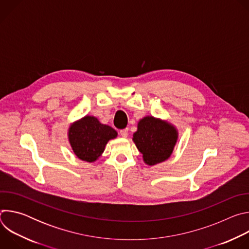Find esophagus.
Here are the masks:
<instances>
[{
    "mask_svg": "<svg viewBox=\"0 0 249 249\" xmlns=\"http://www.w3.org/2000/svg\"><path fill=\"white\" fill-rule=\"evenodd\" d=\"M119 134H120V136H121V137L126 138V137L128 136V129L126 128V129H122V130H120V131H119Z\"/></svg>",
    "mask_w": 249,
    "mask_h": 249,
    "instance_id": "1",
    "label": "esophagus"
}]
</instances>
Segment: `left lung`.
<instances>
[{
  "label": "left lung",
  "mask_w": 249,
  "mask_h": 249,
  "mask_svg": "<svg viewBox=\"0 0 249 249\" xmlns=\"http://www.w3.org/2000/svg\"><path fill=\"white\" fill-rule=\"evenodd\" d=\"M177 138L178 132L172 124L153 116L141 119L133 134L134 143L148 165L166 160L173 152Z\"/></svg>",
  "instance_id": "8db88e82"
}]
</instances>
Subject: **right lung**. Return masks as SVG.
Wrapping results in <instances>:
<instances>
[{"mask_svg":"<svg viewBox=\"0 0 249 249\" xmlns=\"http://www.w3.org/2000/svg\"><path fill=\"white\" fill-rule=\"evenodd\" d=\"M117 137L110 126L101 124L94 116H85L69 128L68 138L74 154L82 160L95 161L103 153L107 142Z\"/></svg>","mask_w":249,"mask_h":249,"instance_id":"obj_1","label":"right lung"}]
</instances>
